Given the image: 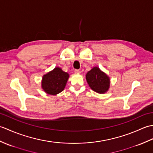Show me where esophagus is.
<instances>
[{"mask_svg": "<svg viewBox=\"0 0 153 153\" xmlns=\"http://www.w3.org/2000/svg\"><path fill=\"white\" fill-rule=\"evenodd\" d=\"M74 72H75V74H80V73H81V71H80V70H75Z\"/></svg>", "mask_w": 153, "mask_h": 153, "instance_id": "1", "label": "esophagus"}]
</instances>
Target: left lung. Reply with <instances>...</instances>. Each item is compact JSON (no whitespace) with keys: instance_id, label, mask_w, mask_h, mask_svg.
<instances>
[{"instance_id":"obj_1","label":"left lung","mask_w":153,"mask_h":153,"mask_svg":"<svg viewBox=\"0 0 153 153\" xmlns=\"http://www.w3.org/2000/svg\"><path fill=\"white\" fill-rule=\"evenodd\" d=\"M85 78L90 88L99 94H105L110 88L109 76L99 67L95 66L86 74Z\"/></svg>"}]
</instances>
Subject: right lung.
Returning <instances> with one entry per match:
<instances>
[{"instance_id": "right-lung-1", "label": "right lung", "mask_w": 153, "mask_h": 153, "mask_svg": "<svg viewBox=\"0 0 153 153\" xmlns=\"http://www.w3.org/2000/svg\"><path fill=\"white\" fill-rule=\"evenodd\" d=\"M70 75L59 67L43 75L41 81V88L48 95H56L64 89Z\"/></svg>"}]
</instances>
